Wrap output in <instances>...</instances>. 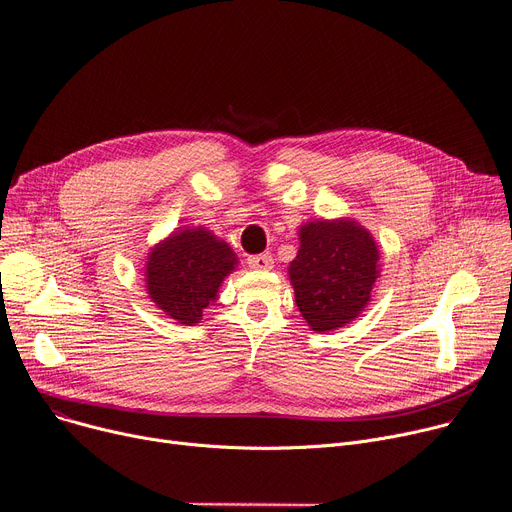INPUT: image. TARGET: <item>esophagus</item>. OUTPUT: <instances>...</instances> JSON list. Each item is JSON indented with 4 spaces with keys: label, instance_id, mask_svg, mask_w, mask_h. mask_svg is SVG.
<instances>
[{
    "label": "esophagus",
    "instance_id": "esophagus-1",
    "mask_svg": "<svg viewBox=\"0 0 512 512\" xmlns=\"http://www.w3.org/2000/svg\"><path fill=\"white\" fill-rule=\"evenodd\" d=\"M247 263H249V267H251V269L267 271V269H271V267H274V257H271L269 253H261V255H251V257L247 259Z\"/></svg>",
    "mask_w": 512,
    "mask_h": 512
}]
</instances>
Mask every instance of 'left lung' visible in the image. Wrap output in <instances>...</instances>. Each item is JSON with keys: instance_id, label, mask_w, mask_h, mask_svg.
<instances>
[{"instance_id": "1", "label": "left lung", "mask_w": 512, "mask_h": 512, "mask_svg": "<svg viewBox=\"0 0 512 512\" xmlns=\"http://www.w3.org/2000/svg\"><path fill=\"white\" fill-rule=\"evenodd\" d=\"M296 304L315 331L344 327L370 300L379 278V249L354 220L309 222L290 263Z\"/></svg>"}]
</instances>
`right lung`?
Returning a JSON list of instances; mask_svg holds the SVG:
<instances>
[{
    "instance_id": "right-lung-1",
    "label": "right lung",
    "mask_w": 512,
    "mask_h": 512,
    "mask_svg": "<svg viewBox=\"0 0 512 512\" xmlns=\"http://www.w3.org/2000/svg\"><path fill=\"white\" fill-rule=\"evenodd\" d=\"M234 265L230 247L206 228L177 232L150 253L148 294L170 319L199 323Z\"/></svg>"
}]
</instances>
